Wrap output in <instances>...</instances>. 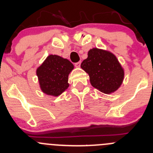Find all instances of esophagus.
Returning a JSON list of instances; mask_svg holds the SVG:
<instances>
[{
    "label": "esophagus",
    "instance_id": "34e87169",
    "mask_svg": "<svg viewBox=\"0 0 153 153\" xmlns=\"http://www.w3.org/2000/svg\"><path fill=\"white\" fill-rule=\"evenodd\" d=\"M75 67H81V61H79V62L75 63Z\"/></svg>",
    "mask_w": 153,
    "mask_h": 153
}]
</instances>
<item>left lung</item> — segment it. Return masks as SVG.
<instances>
[{
    "instance_id": "left-lung-1",
    "label": "left lung",
    "mask_w": 153,
    "mask_h": 153,
    "mask_svg": "<svg viewBox=\"0 0 153 153\" xmlns=\"http://www.w3.org/2000/svg\"><path fill=\"white\" fill-rule=\"evenodd\" d=\"M81 67L89 74L92 86L104 93L116 91L124 80V69L116 57L108 51L90 49Z\"/></svg>"
}]
</instances>
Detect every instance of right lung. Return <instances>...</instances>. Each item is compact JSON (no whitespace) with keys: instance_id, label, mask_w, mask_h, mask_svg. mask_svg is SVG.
I'll use <instances>...</instances> for the list:
<instances>
[{"instance_id":"add662e5","label":"right lung","mask_w":153,"mask_h":153,"mask_svg":"<svg viewBox=\"0 0 153 153\" xmlns=\"http://www.w3.org/2000/svg\"><path fill=\"white\" fill-rule=\"evenodd\" d=\"M74 66L69 60L50 55L37 69L41 89L44 93L58 96L69 86L68 76Z\"/></svg>"}]
</instances>
